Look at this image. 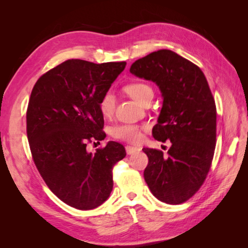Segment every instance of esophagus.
Here are the masks:
<instances>
[{"mask_svg":"<svg viewBox=\"0 0 248 248\" xmlns=\"http://www.w3.org/2000/svg\"><path fill=\"white\" fill-rule=\"evenodd\" d=\"M126 153L128 155H131L133 153H136L137 151H139V148L138 147H133V146H126Z\"/></svg>","mask_w":248,"mask_h":248,"instance_id":"34e87169","label":"esophagus"}]
</instances>
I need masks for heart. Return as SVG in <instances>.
<instances>
[{"instance_id": "heart-1", "label": "heart", "mask_w": 248, "mask_h": 248, "mask_svg": "<svg viewBox=\"0 0 248 248\" xmlns=\"http://www.w3.org/2000/svg\"><path fill=\"white\" fill-rule=\"evenodd\" d=\"M126 92L128 93L132 98L142 103L146 99L153 97V90L148 84L145 82H132L125 88ZM116 106V95L112 91H107L99 100V109L104 117L110 116L114 112ZM112 137L127 140V141H138L140 139V130L139 126L133 124H119L111 129Z\"/></svg>"}]
</instances>
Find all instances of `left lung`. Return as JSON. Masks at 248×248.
Here are the masks:
<instances>
[{
    "label": "left lung",
    "mask_w": 248,
    "mask_h": 248,
    "mask_svg": "<svg viewBox=\"0 0 248 248\" xmlns=\"http://www.w3.org/2000/svg\"><path fill=\"white\" fill-rule=\"evenodd\" d=\"M130 72L158 86L162 108L153 127L155 140H170L168 156L144 148L145 181L155 198L170 205L189 200L204 183L216 144V107L204 73L170 49L137 60Z\"/></svg>",
    "instance_id": "left-lung-1"
}]
</instances>
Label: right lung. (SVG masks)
Here are the masks:
<instances>
[{"instance_id": "add662e5", "label": "right lung", "mask_w": 248, "mask_h": 248, "mask_svg": "<svg viewBox=\"0 0 248 248\" xmlns=\"http://www.w3.org/2000/svg\"><path fill=\"white\" fill-rule=\"evenodd\" d=\"M126 62L95 64L67 60L37 80L27 110V134L35 166L44 182L65 204L91 210L112 190V168L126 156L117 141L89 152V142L102 140L101 96Z\"/></svg>"}]
</instances>
